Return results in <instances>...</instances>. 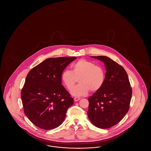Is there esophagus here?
Wrapping results in <instances>:
<instances>
[{
	"mask_svg": "<svg viewBox=\"0 0 151 151\" xmlns=\"http://www.w3.org/2000/svg\"><path fill=\"white\" fill-rule=\"evenodd\" d=\"M81 99V98L80 97H75V98H74V101H78V100H80Z\"/></svg>",
	"mask_w": 151,
	"mask_h": 151,
	"instance_id": "esophagus-1",
	"label": "esophagus"
}]
</instances>
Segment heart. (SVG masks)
<instances>
[{"mask_svg": "<svg viewBox=\"0 0 151 151\" xmlns=\"http://www.w3.org/2000/svg\"><path fill=\"white\" fill-rule=\"evenodd\" d=\"M72 71L64 70L61 75V81L66 87L70 90L80 77V83L71 91V93L75 96L86 95L90 90L95 92L102 87L105 79V73L104 68L95 65L87 60H79L73 63Z\"/></svg>", "mask_w": 151, "mask_h": 151, "instance_id": "obj_1", "label": "heart"}]
</instances>
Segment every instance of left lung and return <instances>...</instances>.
<instances>
[{
	"mask_svg": "<svg viewBox=\"0 0 151 151\" xmlns=\"http://www.w3.org/2000/svg\"><path fill=\"white\" fill-rule=\"evenodd\" d=\"M92 58L103 61L106 72L102 87L88 99V117L97 127L110 128L127 113L132 88L127 73L121 65L105 56Z\"/></svg>",
	"mask_w": 151,
	"mask_h": 151,
	"instance_id": "1",
	"label": "left lung"
}]
</instances>
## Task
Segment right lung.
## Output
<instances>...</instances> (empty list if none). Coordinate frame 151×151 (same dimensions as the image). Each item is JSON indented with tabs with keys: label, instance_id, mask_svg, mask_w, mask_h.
Masks as SVG:
<instances>
[{
	"label": "right lung",
	"instance_id": "obj_1",
	"mask_svg": "<svg viewBox=\"0 0 151 151\" xmlns=\"http://www.w3.org/2000/svg\"><path fill=\"white\" fill-rule=\"evenodd\" d=\"M76 57L51 58L27 73L21 92L24 114L39 128L50 130L63 122L73 98L61 85V75Z\"/></svg>",
	"mask_w": 151,
	"mask_h": 151
}]
</instances>
